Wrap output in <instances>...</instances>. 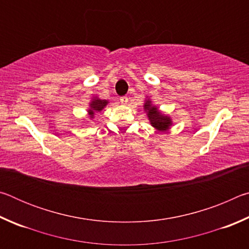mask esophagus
<instances>
[{
	"label": "esophagus",
	"mask_w": 249,
	"mask_h": 249,
	"mask_svg": "<svg viewBox=\"0 0 249 249\" xmlns=\"http://www.w3.org/2000/svg\"><path fill=\"white\" fill-rule=\"evenodd\" d=\"M120 100H121V103L124 104V105H126V104H127V102H128V98H127V96H122V98H121Z\"/></svg>",
	"instance_id": "esophagus-1"
}]
</instances>
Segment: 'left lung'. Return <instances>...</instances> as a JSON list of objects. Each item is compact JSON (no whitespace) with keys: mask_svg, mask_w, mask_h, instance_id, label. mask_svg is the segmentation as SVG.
I'll return each mask as SVG.
<instances>
[{"mask_svg":"<svg viewBox=\"0 0 249 249\" xmlns=\"http://www.w3.org/2000/svg\"><path fill=\"white\" fill-rule=\"evenodd\" d=\"M144 109L147 112V116L153 127L159 132H166L172 125V121L168 115L162 114L158 107L151 103L150 99H147L144 104Z\"/></svg>","mask_w":249,"mask_h":249,"instance_id":"obj_1","label":"left lung"}]
</instances>
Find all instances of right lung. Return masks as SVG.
<instances>
[{
  "label": "right lung",
  "instance_id": "obj_1",
  "mask_svg": "<svg viewBox=\"0 0 249 249\" xmlns=\"http://www.w3.org/2000/svg\"><path fill=\"white\" fill-rule=\"evenodd\" d=\"M108 103V101L107 100H101L99 98H93L92 99V101L89 104V109H88V113H89V115L91 119H93L94 117V114L96 112H101L102 109L107 107Z\"/></svg>",
  "mask_w": 249,
  "mask_h": 249
}]
</instances>
